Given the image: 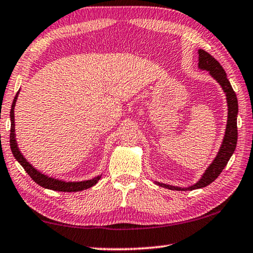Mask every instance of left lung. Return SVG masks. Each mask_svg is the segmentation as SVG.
<instances>
[{
  "mask_svg": "<svg viewBox=\"0 0 253 253\" xmlns=\"http://www.w3.org/2000/svg\"><path fill=\"white\" fill-rule=\"evenodd\" d=\"M199 68L200 69L210 71V75H211L213 78L221 84L222 89H223V91L225 92L226 101H228V124H226L225 135L216 157L214 158L212 164L209 166L207 170H205V173L203 174V176L201 177L200 181L196 184H194V185L183 188V187L166 185V184L156 182L160 186L169 188V190L192 191V190H196V188H202V187L208 186L209 184H211L213 181H215L217 176L221 174L222 170L224 169V168L230 160V157L232 156V154L234 153L235 147H237L238 99L232 85H231L228 77H226L225 71L219 63V61L214 59L211 54L207 52V51H204L202 49L199 50Z\"/></svg>",
  "mask_w": 253,
  "mask_h": 253,
  "instance_id": "8db88e82",
  "label": "left lung"
}]
</instances>
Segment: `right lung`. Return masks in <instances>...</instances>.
Segmentation results:
<instances>
[{
    "instance_id": "right-lung-1",
    "label": "right lung",
    "mask_w": 253,
    "mask_h": 253,
    "mask_svg": "<svg viewBox=\"0 0 253 253\" xmlns=\"http://www.w3.org/2000/svg\"><path fill=\"white\" fill-rule=\"evenodd\" d=\"M18 93H16V96L14 97L13 104H12V107H11V113H10V117H11L10 146H11L12 153H13V156L15 157V160L18 161L21 165H22V168L24 169L25 172L30 175V177H31L34 182H36L37 184H39V185L42 187L49 188V190H53V191H59V192H78V191L87 190V188L91 187L95 185V184H97V182L100 179V176H97L95 178L88 179V181H84V182L59 181V179H57V178L49 177V176H46V175L40 173L39 170H37L27 160H25L22 154L20 153L18 145H16L15 132H14V106H15L16 98H18Z\"/></svg>"
}]
</instances>
